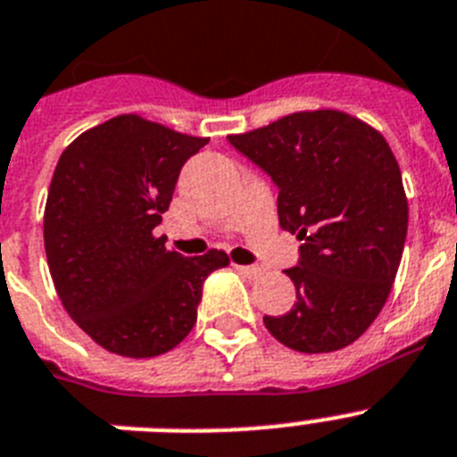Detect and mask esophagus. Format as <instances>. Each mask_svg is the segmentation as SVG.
<instances>
[{
    "instance_id": "34e87169",
    "label": "esophagus",
    "mask_w": 457,
    "mask_h": 457,
    "mask_svg": "<svg viewBox=\"0 0 457 457\" xmlns=\"http://www.w3.org/2000/svg\"><path fill=\"white\" fill-rule=\"evenodd\" d=\"M236 270L240 272V275L249 277V279H256V277L263 275V270H261L259 266H236Z\"/></svg>"
}]
</instances>
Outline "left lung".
Segmentation results:
<instances>
[{"mask_svg":"<svg viewBox=\"0 0 457 457\" xmlns=\"http://www.w3.org/2000/svg\"><path fill=\"white\" fill-rule=\"evenodd\" d=\"M277 185V214L300 243L294 307L263 317L275 340L300 353L356 342L395 282L409 208L384 136L342 111H303L228 136Z\"/></svg>","mask_w":457,"mask_h":457,"instance_id":"8db88e82","label":"left lung"}]
</instances>
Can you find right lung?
Returning a JSON list of instances; mask_svg holds the SVG:
<instances>
[{
  "mask_svg": "<svg viewBox=\"0 0 457 457\" xmlns=\"http://www.w3.org/2000/svg\"><path fill=\"white\" fill-rule=\"evenodd\" d=\"M196 138L140 115L87 129L62 152L46 201L43 243L69 317L99 346L152 358L196 323L205 277L224 252L182 256L154 237Z\"/></svg>",
  "mask_w": 457,
  "mask_h": 457,
  "instance_id": "add662e5",
  "label": "right lung"
}]
</instances>
